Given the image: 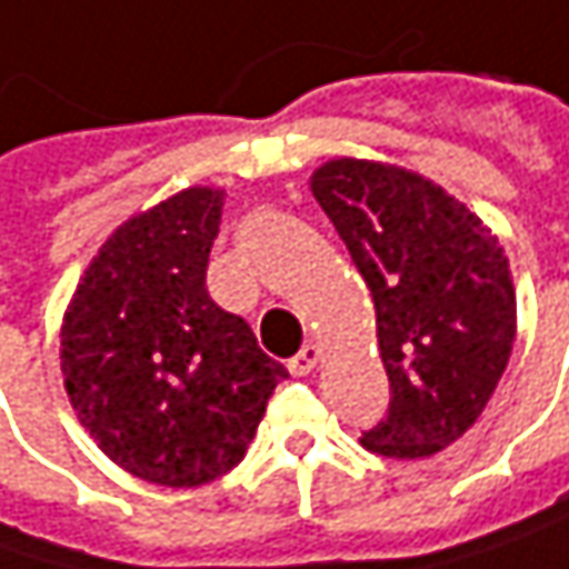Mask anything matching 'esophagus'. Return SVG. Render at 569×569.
<instances>
[{"label": "esophagus", "mask_w": 569, "mask_h": 569, "mask_svg": "<svg viewBox=\"0 0 569 569\" xmlns=\"http://www.w3.org/2000/svg\"><path fill=\"white\" fill-rule=\"evenodd\" d=\"M318 357H321V351H318L316 345H302L299 353H292V357H289V363H286V367H289V373H292V377H306V373H312V370H316Z\"/></svg>", "instance_id": "34e87169"}]
</instances>
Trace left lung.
Listing matches in <instances>:
<instances>
[{
	"label": "left lung",
	"mask_w": 569,
	"mask_h": 569,
	"mask_svg": "<svg viewBox=\"0 0 569 569\" xmlns=\"http://www.w3.org/2000/svg\"><path fill=\"white\" fill-rule=\"evenodd\" d=\"M312 196L377 306L389 409L360 445L399 460L431 457L480 418L509 363V260L467 206L396 167L331 160L316 170Z\"/></svg>",
	"instance_id": "obj_1"
}]
</instances>
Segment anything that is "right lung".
I'll use <instances>...</instances> for the list:
<instances>
[{"mask_svg": "<svg viewBox=\"0 0 569 569\" xmlns=\"http://www.w3.org/2000/svg\"><path fill=\"white\" fill-rule=\"evenodd\" d=\"M221 192L186 189L131 218L89 263L63 318L60 363L96 445L160 486L224 477L286 367L206 289Z\"/></svg>", "mask_w": 569, "mask_h": 569, "instance_id": "1", "label": "right lung"}]
</instances>
